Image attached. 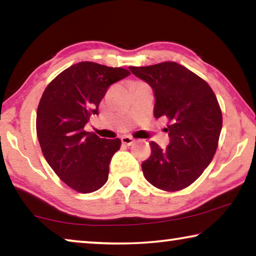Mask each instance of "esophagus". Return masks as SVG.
<instances>
[{
  "mask_svg": "<svg viewBox=\"0 0 256 256\" xmlns=\"http://www.w3.org/2000/svg\"><path fill=\"white\" fill-rule=\"evenodd\" d=\"M120 140H122V144L125 146H132L134 144V138H132L131 136H124L120 138Z\"/></svg>",
  "mask_w": 256,
  "mask_h": 256,
  "instance_id": "34e87169",
  "label": "esophagus"
}]
</instances>
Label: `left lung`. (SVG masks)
I'll return each mask as SVG.
<instances>
[{
	"instance_id": "obj_1",
	"label": "left lung",
	"mask_w": 256,
	"mask_h": 256,
	"mask_svg": "<svg viewBox=\"0 0 256 256\" xmlns=\"http://www.w3.org/2000/svg\"><path fill=\"white\" fill-rule=\"evenodd\" d=\"M154 94V118L166 116L170 146L151 142L152 152L142 162L146 180L157 188L180 190L196 180L218 146L222 115L210 86L176 62L130 66Z\"/></svg>"
}]
</instances>
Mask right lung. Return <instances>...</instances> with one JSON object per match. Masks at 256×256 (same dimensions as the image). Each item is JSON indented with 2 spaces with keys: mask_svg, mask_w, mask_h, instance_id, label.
I'll use <instances>...</instances> for the list:
<instances>
[{
  "mask_svg": "<svg viewBox=\"0 0 256 256\" xmlns=\"http://www.w3.org/2000/svg\"><path fill=\"white\" fill-rule=\"evenodd\" d=\"M130 76L122 68L92 62L71 66L47 86L37 110L36 128L42 154L60 180L80 193L106 183L120 138L84 131L108 86Z\"/></svg>",
  "mask_w": 256,
  "mask_h": 256,
  "instance_id": "obj_1",
  "label": "right lung"
}]
</instances>
